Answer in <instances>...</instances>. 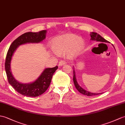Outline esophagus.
Returning <instances> with one entry per match:
<instances>
[{"mask_svg": "<svg viewBox=\"0 0 125 125\" xmlns=\"http://www.w3.org/2000/svg\"><path fill=\"white\" fill-rule=\"evenodd\" d=\"M65 64V62L64 61H61L59 62V66H63Z\"/></svg>", "mask_w": 125, "mask_h": 125, "instance_id": "esophagus-1", "label": "esophagus"}]
</instances>
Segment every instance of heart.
Instances as JSON below:
<instances>
[{"label": "heart", "mask_w": 125, "mask_h": 125, "mask_svg": "<svg viewBox=\"0 0 125 125\" xmlns=\"http://www.w3.org/2000/svg\"><path fill=\"white\" fill-rule=\"evenodd\" d=\"M84 42L80 37L73 34H68L56 39L52 48L57 54L66 53V57L72 59L82 50Z\"/></svg>", "instance_id": "heart-1"}]
</instances>
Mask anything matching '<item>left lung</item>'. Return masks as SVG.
Returning <instances> with one entry per match:
<instances>
[{"label":"left lung","mask_w":125,"mask_h":125,"mask_svg":"<svg viewBox=\"0 0 125 125\" xmlns=\"http://www.w3.org/2000/svg\"><path fill=\"white\" fill-rule=\"evenodd\" d=\"M90 36H91V40H94V41H96V42H98L109 43V42L108 41H107L106 40L103 38L101 36H100V34H98V33H96V32H91V34H90ZM73 80L74 85L75 87H76V89L80 93H82L83 95H87V96H94V95H96L102 94V93H91L90 92L87 91L85 89L83 88L82 87H81L79 85V84H78V83L77 82V78H76V72H75L74 67H73Z\"/></svg>","instance_id":"left-lung-1"}]
</instances>
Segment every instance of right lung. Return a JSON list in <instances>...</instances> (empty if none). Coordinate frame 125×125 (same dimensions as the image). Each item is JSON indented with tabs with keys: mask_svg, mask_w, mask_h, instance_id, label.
I'll list each match as a JSON object with an SVG mask.
<instances>
[{
	"mask_svg": "<svg viewBox=\"0 0 125 125\" xmlns=\"http://www.w3.org/2000/svg\"><path fill=\"white\" fill-rule=\"evenodd\" d=\"M47 30L38 32H26L19 37L11 43L8 49L5 61V71L8 83L20 94L28 97H37L43 94L49 87L54 72L58 66L45 68L39 77L33 82L22 83L18 82L11 71V61L16 49L20 45L29 43H39L46 38Z\"/></svg>",
	"mask_w": 125,
	"mask_h": 125,
	"instance_id": "right-lung-1",
	"label": "right lung"
}]
</instances>
